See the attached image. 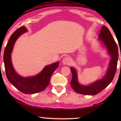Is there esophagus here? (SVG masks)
<instances>
[{"mask_svg": "<svg viewBox=\"0 0 121 121\" xmlns=\"http://www.w3.org/2000/svg\"><path fill=\"white\" fill-rule=\"evenodd\" d=\"M71 62V59L69 57H65V58H63L62 60V63L63 65H70Z\"/></svg>", "mask_w": 121, "mask_h": 121, "instance_id": "1", "label": "esophagus"}]
</instances>
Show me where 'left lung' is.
I'll return each mask as SVG.
<instances>
[{
    "label": "left lung",
    "mask_w": 121,
    "mask_h": 121,
    "mask_svg": "<svg viewBox=\"0 0 121 121\" xmlns=\"http://www.w3.org/2000/svg\"><path fill=\"white\" fill-rule=\"evenodd\" d=\"M99 37L107 48L108 53L112 58L107 73L101 80H98L89 86H84L80 85L78 82L76 71L71 67L70 70L72 73V79L70 85L73 90L78 93L85 95H97L105 89L112 82L115 75L118 58L117 44L109 30L105 26H102Z\"/></svg>",
    "instance_id": "8db88e82"
}]
</instances>
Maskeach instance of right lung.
Instances as JSON below:
<instances>
[{
    "mask_svg": "<svg viewBox=\"0 0 121 121\" xmlns=\"http://www.w3.org/2000/svg\"><path fill=\"white\" fill-rule=\"evenodd\" d=\"M26 31L24 26L18 29L10 37L4 54V61L8 80L21 92L33 94L43 91L50 83L53 73L58 68L59 62L46 66L42 72L35 76L25 78L17 74L14 70L11 61V53L14 45L18 37Z\"/></svg>",
    "mask_w": 121,
    "mask_h": 121,
    "instance_id": "1",
    "label": "right lung"
}]
</instances>
